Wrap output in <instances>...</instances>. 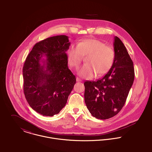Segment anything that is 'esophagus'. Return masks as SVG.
Masks as SVG:
<instances>
[{"instance_id": "1", "label": "esophagus", "mask_w": 152, "mask_h": 152, "mask_svg": "<svg viewBox=\"0 0 152 152\" xmlns=\"http://www.w3.org/2000/svg\"><path fill=\"white\" fill-rule=\"evenodd\" d=\"M76 80H77V81H78V82L81 81V80L80 78H78V77H77V78H76Z\"/></svg>"}]
</instances>
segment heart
I'll use <instances>...</instances> for the list:
<instances>
[{
  "instance_id": "b5f03b06",
  "label": "heart",
  "mask_w": 152,
  "mask_h": 152,
  "mask_svg": "<svg viewBox=\"0 0 152 152\" xmlns=\"http://www.w3.org/2000/svg\"><path fill=\"white\" fill-rule=\"evenodd\" d=\"M69 65L78 69L83 57L86 64L79 70L78 74L85 78H91L96 74L101 76L107 73L113 64L115 53L114 50L97 39H87L71 45L67 50Z\"/></svg>"
}]
</instances>
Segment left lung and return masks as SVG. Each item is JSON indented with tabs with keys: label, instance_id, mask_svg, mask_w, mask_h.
Listing matches in <instances>:
<instances>
[{
	"label": "left lung",
	"instance_id": "8db88e82",
	"mask_svg": "<svg viewBox=\"0 0 152 152\" xmlns=\"http://www.w3.org/2000/svg\"><path fill=\"white\" fill-rule=\"evenodd\" d=\"M115 58L111 68L96 81L84 83V99L91 114L107 119L118 114L125 105L134 78L133 63L122 41L115 37Z\"/></svg>",
	"mask_w": 152,
	"mask_h": 152
}]
</instances>
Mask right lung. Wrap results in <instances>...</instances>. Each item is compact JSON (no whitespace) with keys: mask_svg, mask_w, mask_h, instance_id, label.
<instances>
[{"mask_svg":"<svg viewBox=\"0 0 152 152\" xmlns=\"http://www.w3.org/2000/svg\"><path fill=\"white\" fill-rule=\"evenodd\" d=\"M69 45L65 35L47 38L33 46L24 62L26 99L31 108L43 116H53L60 112L76 83L68 67L66 51Z\"/></svg>","mask_w":152,"mask_h":152,"instance_id":"right-lung-1","label":"right lung"}]
</instances>
